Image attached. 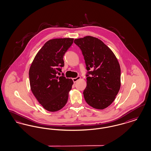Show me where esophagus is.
I'll list each match as a JSON object with an SVG mask.
<instances>
[{
	"instance_id": "obj_1",
	"label": "esophagus",
	"mask_w": 151,
	"mask_h": 151,
	"mask_svg": "<svg viewBox=\"0 0 151 151\" xmlns=\"http://www.w3.org/2000/svg\"><path fill=\"white\" fill-rule=\"evenodd\" d=\"M79 79H80V76H77L76 78H73L72 79V80H73V83H76L78 80H79Z\"/></svg>"
}]
</instances>
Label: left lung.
<instances>
[{
	"instance_id": "8db88e82",
	"label": "left lung",
	"mask_w": 151,
	"mask_h": 151,
	"mask_svg": "<svg viewBox=\"0 0 151 151\" xmlns=\"http://www.w3.org/2000/svg\"><path fill=\"white\" fill-rule=\"evenodd\" d=\"M86 65L84 99L91 106L104 109L115 100L121 87V68L115 55L100 40L91 36L75 39Z\"/></svg>"
}]
</instances>
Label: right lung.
I'll list each match as a JSON object with an SVG mask.
<instances>
[{"label":"right lung","instance_id":"right-lung-1","mask_svg":"<svg viewBox=\"0 0 151 151\" xmlns=\"http://www.w3.org/2000/svg\"><path fill=\"white\" fill-rule=\"evenodd\" d=\"M73 38H56L45 43L35 58L29 71L30 86L39 103L49 111L63 108L68 99L73 81L62 72L63 56L73 43Z\"/></svg>","mask_w":151,"mask_h":151}]
</instances>
